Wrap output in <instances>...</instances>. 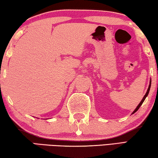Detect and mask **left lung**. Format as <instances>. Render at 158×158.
<instances>
[{
  "label": "left lung",
  "mask_w": 158,
  "mask_h": 158,
  "mask_svg": "<svg viewBox=\"0 0 158 158\" xmlns=\"http://www.w3.org/2000/svg\"><path fill=\"white\" fill-rule=\"evenodd\" d=\"M150 86H151V79H150V84H149V87H148V90H147V92H146V93H145V95H144V97L143 98V99H142V100L140 101V103L138 104V106H137V107L135 109V110L132 112V114H134L135 113V112H137L138 111V110L140 108V107L142 106V104L143 103V102H144V100H145V98H147V96L148 95V94H149V92H150Z\"/></svg>",
  "instance_id": "1"
}]
</instances>
